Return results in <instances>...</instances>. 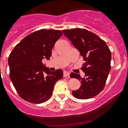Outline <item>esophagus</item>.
<instances>
[{"instance_id": "1", "label": "esophagus", "mask_w": 128, "mask_h": 128, "mask_svg": "<svg viewBox=\"0 0 128 128\" xmlns=\"http://www.w3.org/2000/svg\"><path fill=\"white\" fill-rule=\"evenodd\" d=\"M64 78H70V73H69V72H66V71L64 72Z\"/></svg>"}]
</instances>
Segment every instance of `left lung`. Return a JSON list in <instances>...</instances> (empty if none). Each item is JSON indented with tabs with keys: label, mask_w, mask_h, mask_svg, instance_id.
<instances>
[{
	"label": "left lung",
	"mask_w": 128,
	"mask_h": 128,
	"mask_svg": "<svg viewBox=\"0 0 128 128\" xmlns=\"http://www.w3.org/2000/svg\"><path fill=\"white\" fill-rule=\"evenodd\" d=\"M64 36L76 48L85 63L82 67L85 77L72 72L71 78H76L81 82L78 90L72 92L76 98L86 100L95 96L104 88L110 71L111 52L106 43L97 35L83 28L62 30Z\"/></svg>",
	"instance_id": "1"
}]
</instances>
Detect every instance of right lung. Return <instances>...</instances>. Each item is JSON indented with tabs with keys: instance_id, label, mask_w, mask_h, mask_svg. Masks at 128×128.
Segmentation results:
<instances>
[{
	"instance_id": "1",
	"label": "right lung",
	"mask_w": 128,
	"mask_h": 128,
	"mask_svg": "<svg viewBox=\"0 0 128 128\" xmlns=\"http://www.w3.org/2000/svg\"><path fill=\"white\" fill-rule=\"evenodd\" d=\"M62 32L42 29L23 38L10 54V78L20 98L40 104L52 94L55 84L63 78V71H49L42 63L50 59L52 49Z\"/></svg>"
}]
</instances>
